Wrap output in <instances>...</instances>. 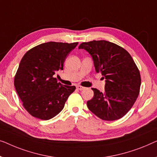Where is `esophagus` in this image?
Wrapping results in <instances>:
<instances>
[{"mask_svg": "<svg viewBox=\"0 0 157 157\" xmlns=\"http://www.w3.org/2000/svg\"><path fill=\"white\" fill-rule=\"evenodd\" d=\"M85 87H82V86H80V85L77 86V89L79 90H82L85 89Z\"/></svg>", "mask_w": 157, "mask_h": 157, "instance_id": "obj_1", "label": "esophagus"}]
</instances>
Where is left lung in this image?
Listing matches in <instances>:
<instances>
[{"instance_id": "1", "label": "left lung", "mask_w": 157, "mask_h": 157, "mask_svg": "<svg viewBox=\"0 0 157 157\" xmlns=\"http://www.w3.org/2000/svg\"><path fill=\"white\" fill-rule=\"evenodd\" d=\"M91 55L97 72L105 78V92L92 88L94 97L87 101L90 111L101 120L123 117L134 105L140 91L137 66L125 49L107 40L85 42L79 46Z\"/></svg>"}]
</instances>
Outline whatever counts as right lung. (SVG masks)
Instances as JSON below:
<instances>
[{
  "label": "right lung",
  "instance_id": "obj_1",
  "mask_svg": "<svg viewBox=\"0 0 157 157\" xmlns=\"http://www.w3.org/2000/svg\"><path fill=\"white\" fill-rule=\"evenodd\" d=\"M78 43L48 42L28 50L22 58L14 85L23 105L34 117L48 120L59 114L75 86L57 82L53 75L63 69L68 55Z\"/></svg>",
  "mask_w": 157,
  "mask_h": 157
}]
</instances>
